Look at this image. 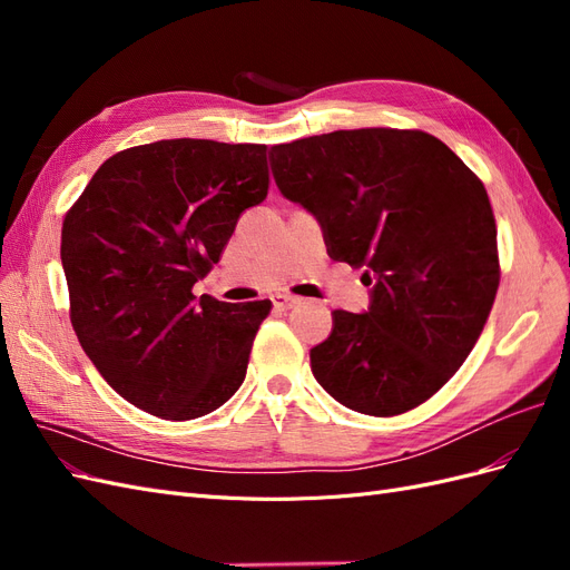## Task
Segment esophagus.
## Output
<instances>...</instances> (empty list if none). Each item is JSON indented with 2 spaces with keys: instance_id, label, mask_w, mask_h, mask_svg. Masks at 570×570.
Listing matches in <instances>:
<instances>
[{
  "instance_id": "1",
  "label": "esophagus",
  "mask_w": 570,
  "mask_h": 570,
  "mask_svg": "<svg viewBox=\"0 0 570 570\" xmlns=\"http://www.w3.org/2000/svg\"><path fill=\"white\" fill-rule=\"evenodd\" d=\"M273 299V306L278 308V312H287V308H292V306H297L302 299L299 297H295V295H289V292H275V295L271 297Z\"/></svg>"
}]
</instances>
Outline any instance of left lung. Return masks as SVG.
Listing matches in <instances>:
<instances>
[{
  "label": "left lung",
  "instance_id": "obj_1",
  "mask_svg": "<svg viewBox=\"0 0 570 570\" xmlns=\"http://www.w3.org/2000/svg\"><path fill=\"white\" fill-rule=\"evenodd\" d=\"M281 193L316 214L327 254L366 266V314L335 308L312 371L340 404L400 416L469 358L499 287L482 180L423 130L358 128L275 145Z\"/></svg>",
  "mask_w": 570,
  "mask_h": 570
}]
</instances>
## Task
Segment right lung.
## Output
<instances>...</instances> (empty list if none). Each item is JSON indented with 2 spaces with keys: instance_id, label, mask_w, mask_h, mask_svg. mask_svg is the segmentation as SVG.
I'll list each match as a JSON object with an SVG mask.
<instances>
[{
  "instance_id": "obj_1",
  "label": "right lung",
  "mask_w": 570,
  "mask_h": 570,
  "mask_svg": "<svg viewBox=\"0 0 570 570\" xmlns=\"http://www.w3.org/2000/svg\"><path fill=\"white\" fill-rule=\"evenodd\" d=\"M266 145L159 140L114 154L66 212L68 314L101 377L151 416L193 421L243 385L271 299L193 295L268 195Z\"/></svg>"
}]
</instances>
